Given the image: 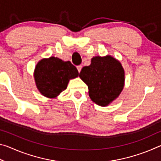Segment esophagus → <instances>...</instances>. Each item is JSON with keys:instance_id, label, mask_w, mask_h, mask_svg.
I'll return each mask as SVG.
<instances>
[{"instance_id": "esophagus-1", "label": "esophagus", "mask_w": 161, "mask_h": 161, "mask_svg": "<svg viewBox=\"0 0 161 161\" xmlns=\"http://www.w3.org/2000/svg\"><path fill=\"white\" fill-rule=\"evenodd\" d=\"M81 68H82V67H81V65H79V66H77V70H78V72H81Z\"/></svg>"}]
</instances>
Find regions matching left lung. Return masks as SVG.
I'll return each instance as SVG.
<instances>
[{
    "label": "left lung",
    "instance_id": "obj_1",
    "mask_svg": "<svg viewBox=\"0 0 161 161\" xmlns=\"http://www.w3.org/2000/svg\"><path fill=\"white\" fill-rule=\"evenodd\" d=\"M80 77L89 89L92 102L107 107L119 97L124 86L125 72L119 60L111 55L96 56L84 67Z\"/></svg>",
    "mask_w": 161,
    "mask_h": 161
}]
</instances>
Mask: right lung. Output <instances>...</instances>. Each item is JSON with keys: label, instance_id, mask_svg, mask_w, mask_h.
Returning a JSON list of instances; mask_svg holds the SVG:
<instances>
[{"label": "right lung", "instance_id": "1", "mask_svg": "<svg viewBox=\"0 0 161 161\" xmlns=\"http://www.w3.org/2000/svg\"><path fill=\"white\" fill-rule=\"evenodd\" d=\"M33 76L40 94L54 99L66 89L70 80L78 77L79 72L69 61L50 57L38 62Z\"/></svg>", "mask_w": 161, "mask_h": 161}]
</instances>
